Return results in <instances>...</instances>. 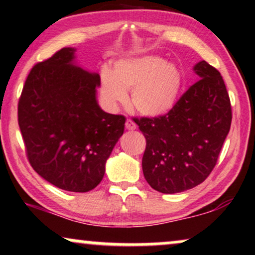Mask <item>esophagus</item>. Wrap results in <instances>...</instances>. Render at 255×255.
I'll list each match as a JSON object with an SVG mask.
<instances>
[{
    "mask_svg": "<svg viewBox=\"0 0 255 255\" xmlns=\"http://www.w3.org/2000/svg\"><path fill=\"white\" fill-rule=\"evenodd\" d=\"M125 128H127L128 130H136L137 125L133 121H131V119H128L127 123H125Z\"/></svg>",
    "mask_w": 255,
    "mask_h": 255,
    "instance_id": "34e87169",
    "label": "esophagus"
}]
</instances>
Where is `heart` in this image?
I'll list each match as a JSON object with an SVG mask.
<instances>
[{
    "label": "heart",
    "mask_w": 255,
    "mask_h": 255,
    "mask_svg": "<svg viewBox=\"0 0 255 255\" xmlns=\"http://www.w3.org/2000/svg\"><path fill=\"white\" fill-rule=\"evenodd\" d=\"M182 87L181 72L174 64L155 55L123 59L113 66V73L103 71L100 93L109 109L127 102L140 115L164 116L177 103Z\"/></svg>",
    "instance_id": "obj_1"
}]
</instances>
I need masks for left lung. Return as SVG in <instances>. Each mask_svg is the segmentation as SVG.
I'll use <instances>...</instances> for the list:
<instances>
[{
	"instance_id": "1",
	"label": "left lung",
	"mask_w": 255,
	"mask_h": 255,
	"mask_svg": "<svg viewBox=\"0 0 255 255\" xmlns=\"http://www.w3.org/2000/svg\"><path fill=\"white\" fill-rule=\"evenodd\" d=\"M197 81L164 116L134 118L146 139L144 177L163 194L191 189L208 177L232 123L231 100L220 72L204 60Z\"/></svg>"
}]
</instances>
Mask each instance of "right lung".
Wrapping results in <instances>:
<instances>
[{"label":"right lung","mask_w":255,"mask_h":255,"mask_svg":"<svg viewBox=\"0 0 255 255\" xmlns=\"http://www.w3.org/2000/svg\"><path fill=\"white\" fill-rule=\"evenodd\" d=\"M99 85L98 73L75 64L72 47L36 64L24 83L17 116L27 157L41 177L60 189H94L124 133V116L100 109Z\"/></svg>","instance_id":"obj_1"}]
</instances>
